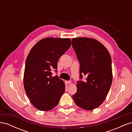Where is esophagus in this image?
Masks as SVG:
<instances>
[{"instance_id": "34e87169", "label": "esophagus", "mask_w": 132, "mask_h": 132, "mask_svg": "<svg viewBox=\"0 0 132 132\" xmlns=\"http://www.w3.org/2000/svg\"><path fill=\"white\" fill-rule=\"evenodd\" d=\"M65 83L67 84H70L71 83V81H65Z\"/></svg>"}]
</instances>
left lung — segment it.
Wrapping results in <instances>:
<instances>
[{"label":"left lung","mask_w":132,"mask_h":132,"mask_svg":"<svg viewBox=\"0 0 132 132\" xmlns=\"http://www.w3.org/2000/svg\"><path fill=\"white\" fill-rule=\"evenodd\" d=\"M72 46L80 63V78L87 77L85 81L77 82V92L73 98L79 107L93 110L104 101L112 82L111 55L94 38H73Z\"/></svg>","instance_id":"obj_1"}]
</instances>
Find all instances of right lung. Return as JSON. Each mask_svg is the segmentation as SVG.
Instances as JSON below:
<instances>
[{
	"label": "right lung",
	"instance_id": "1",
	"mask_svg": "<svg viewBox=\"0 0 132 132\" xmlns=\"http://www.w3.org/2000/svg\"><path fill=\"white\" fill-rule=\"evenodd\" d=\"M71 43L68 38H43L27 55L23 85L30 102L38 110L53 109L64 93V82L57 75L52 77L51 71L57 69L58 59L69 48Z\"/></svg>",
	"mask_w": 132,
	"mask_h": 132
}]
</instances>
